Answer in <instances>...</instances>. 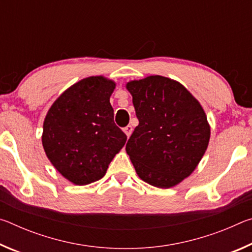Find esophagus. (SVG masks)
Masks as SVG:
<instances>
[{
  "label": "esophagus",
  "instance_id": "esophagus-1",
  "mask_svg": "<svg viewBox=\"0 0 252 252\" xmlns=\"http://www.w3.org/2000/svg\"><path fill=\"white\" fill-rule=\"evenodd\" d=\"M132 126H126L125 129H123V131H125V133H126V135L127 136V138H129V136L131 135V133H132Z\"/></svg>",
  "mask_w": 252,
  "mask_h": 252
}]
</instances>
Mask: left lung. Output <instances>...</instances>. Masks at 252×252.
Instances as JSON below:
<instances>
[{
    "label": "left lung",
    "mask_w": 252,
    "mask_h": 252,
    "mask_svg": "<svg viewBox=\"0 0 252 252\" xmlns=\"http://www.w3.org/2000/svg\"><path fill=\"white\" fill-rule=\"evenodd\" d=\"M139 126L126 146L139 178L168 189L192 173L206 152L210 125L200 102L176 80L149 75L126 84Z\"/></svg>",
    "instance_id": "obj_1"
}]
</instances>
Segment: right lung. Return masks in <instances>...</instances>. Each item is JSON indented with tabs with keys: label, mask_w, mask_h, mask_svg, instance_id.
Instances as JSON below:
<instances>
[{
	"label": "right lung",
	"mask_w": 252,
	"mask_h": 252,
	"mask_svg": "<svg viewBox=\"0 0 252 252\" xmlns=\"http://www.w3.org/2000/svg\"><path fill=\"white\" fill-rule=\"evenodd\" d=\"M116 82L103 75L72 84L51 105L42 146L53 167L76 186L104 177L126 135L114 125L110 96Z\"/></svg>",
	"instance_id": "add662e5"
}]
</instances>
